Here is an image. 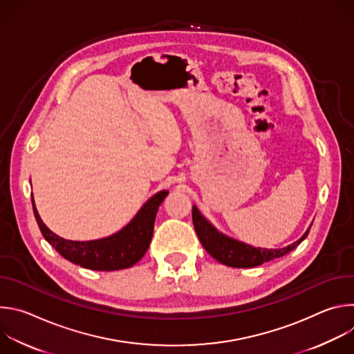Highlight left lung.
I'll list each match as a JSON object with an SVG mask.
<instances>
[{"instance_id":"obj_1","label":"left lung","mask_w":354,"mask_h":354,"mask_svg":"<svg viewBox=\"0 0 354 354\" xmlns=\"http://www.w3.org/2000/svg\"><path fill=\"white\" fill-rule=\"evenodd\" d=\"M30 196L33 214L44 239L48 243H52L63 258L85 269L111 272L131 268L142 258L145 254L144 235L148 230L154 228L158 207L168 196V190H161L153 197H149L131 218V221L118 232L105 238L82 242L64 239L50 230L39 216L33 193H30ZM207 235L209 238H206L203 246L216 261L221 262V245L224 239L220 238L218 232L216 231L207 232Z\"/></svg>"}]
</instances>
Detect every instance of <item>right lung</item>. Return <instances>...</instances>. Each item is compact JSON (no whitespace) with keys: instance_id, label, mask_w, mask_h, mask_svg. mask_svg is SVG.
<instances>
[{"instance_id":"right-lung-1","label":"right lung","mask_w":354,"mask_h":354,"mask_svg":"<svg viewBox=\"0 0 354 354\" xmlns=\"http://www.w3.org/2000/svg\"><path fill=\"white\" fill-rule=\"evenodd\" d=\"M194 213H197V207H194L193 214ZM198 220L206 223L207 225L212 227V230L218 232L216 228H213V225L203 216H198ZM218 235H220V238L224 239L223 245H221V262L220 263H223L225 266H231V268H255L265 262H270L274 258H280V257H284L286 254H288L290 250H292L302 241V239H299L286 248L263 249V248L250 246V245L236 241L234 238L225 236L221 232H218Z\"/></svg>"}]
</instances>
